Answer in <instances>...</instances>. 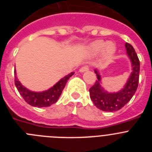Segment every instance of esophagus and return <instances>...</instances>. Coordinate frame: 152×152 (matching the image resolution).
I'll return each mask as SVG.
<instances>
[{
	"label": "esophagus",
	"mask_w": 152,
	"mask_h": 152,
	"mask_svg": "<svg viewBox=\"0 0 152 152\" xmlns=\"http://www.w3.org/2000/svg\"><path fill=\"white\" fill-rule=\"evenodd\" d=\"M89 66H88V65H84V66L81 67V68H80V72H88V70H89Z\"/></svg>",
	"instance_id": "34e87169"
}]
</instances>
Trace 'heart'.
Here are the masks:
<instances>
[{
	"instance_id": "b5f03b06",
	"label": "heart",
	"mask_w": 152,
	"mask_h": 152,
	"mask_svg": "<svg viewBox=\"0 0 152 152\" xmlns=\"http://www.w3.org/2000/svg\"><path fill=\"white\" fill-rule=\"evenodd\" d=\"M88 49L91 55H96L101 52L102 51H103L106 55H111L116 50V46L111 42L105 43L102 40H97L90 44Z\"/></svg>"
}]
</instances>
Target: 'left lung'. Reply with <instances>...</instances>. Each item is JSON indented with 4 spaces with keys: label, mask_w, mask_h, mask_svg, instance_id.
Returning a JSON list of instances; mask_svg holds the SVG:
<instances>
[{
    "label": "left lung",
    "mask_w": 152,
    "mask_h": 152,
    "mask_svg": "<svg viewBox=\"0 0 152 152\" xmlns=\"http://www.w3.org/2000/svg\"><path fill=\"white\" fill-rule=\"evenodd\" d=\"M125 45L127 50V55L132 61V72L126 86L121 91L110 94L103 91L100 86V76L97 71L95 70L97 80L89 89L90 96L94 104L103 111L113 112L120 110L131 100L139 85L140 61L132 45L126 42Z\"/></svg>",
    "instance_id": "obj_1"
}]
</instances>
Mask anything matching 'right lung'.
<instances>
[{
	"label": "right lung",
	"mask_w": 152,
	"mask_h": 152,
	"mask_svg": "<svg viewBox=\"0 0 152 152\" xmlns=\"http://www.w3.org/2000/svg\"><path fill=\"white\" fill-rule=\"evenodd\" d=\"M14 83L18 90L20 94L23 96L24 100L29 105L36 107H47L54 104L58 101L61 96L63 89L65 87L68 79L74 75V72L68 75L58 81L55 86L48 91L43 92H33L29 91L20 83L16 76V71H14Z\"/></svg>",
	"instance_id": "add662e5"
}]
</instances>
